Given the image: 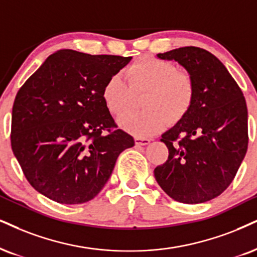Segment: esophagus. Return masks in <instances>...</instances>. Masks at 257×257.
Listing matches in <instances>:
<instances>
[{"mask_svg": "<svg viewBox=\"0 0 257 257\" xmlns=\"http://www.w3.org/2000/svg\"><path fill=\"white\" fill-rule=\"evenodd\" d=\"M135 143H136V145H148L149 143H150V139L136 137L135 138Z\"/></svg>", "mask_w": 257, "mask_h": 257, "instance_id": "esophagus-1", "label": "esophagus"}]
</instances>
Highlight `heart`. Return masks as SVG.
Returning a JSON list of instances; mask_svg holds the SVG:
<instances>
[{
    "label": "heart",
    "mask_w": 257,
    "mask_h": 257,
    "mask_svg": "<svg viewBox=\"0 0 257 257\" xmlns=\"http://www.w3.org/2000/svg\"><path fill=\"white\" fill-rule=\"evenodd\" d=\"M126 78L114 74L102 89V99L110 113L122 114L134 105L135 95L146 93L142 112L122 114L119 126L137 137L153 136L185 116L194 97V81L172 62L143 57L126 69Z\"/></svg>",
    "instance_id": "b5f03b06"
}]
</instances>
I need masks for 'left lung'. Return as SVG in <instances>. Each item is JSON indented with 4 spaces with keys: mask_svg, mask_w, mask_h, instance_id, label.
I'll return each instance as SVG.
<instances>
[{
    "mask_svg": "<svg viewBox=\"0 0 257 257\" xmlns=\"http://www.w3.org/2000/svg\"><path fill=\"white\" fill-rule=\"evenodd\" d=\"M176 61L194 81L188 112L162 135L168 160L155 168V179L174 200L200 204L220 195L248 149V109L242 90L211 52L186 46L158 53Z\"/></svg>",
    "mask_w": 257,
    "mask_h": 257,
    "instance_id": "8db88e82",
    "label": "left lung"
}]
</instances>
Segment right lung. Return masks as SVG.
Here are the masks:
<instances>
[{
	"mask_svg": "<svg viewBox=\"0 0 257 257\" xmlns=\"http://www.w3.org/2000/svg\"><path fill=\"white\" fill-rule=\"evenodd\" d=\"M131 58L59 50L18 91L12 150L40 194L66 205L91 200L120 153L134 147L102 99L104 83Z\"/></svg>",
	"mask_w": 257,
	"mask_h": 257,
	"instance_id": "1",
	"label": "right lung"
}]
</instances>
